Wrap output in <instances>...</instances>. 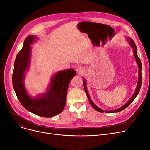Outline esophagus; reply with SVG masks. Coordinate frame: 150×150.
<instances>
[{
    "label": "esophagus",
    "mask_w": 150,
    "mask_h": 150,
    "mask_svg": "<svg viewBox=\"0 0 150 150\" xmlns=\"http://www.w3.org/2000/svg\"><path fill=\"white\" fill-rule=\"evenodd\" d=\"M84 70H85V68L83 67H81V66H78L76 68V71H77V73H82V72H83Z\"/></svg>",
    "instance_id": "34e87169"
}]
</instances>
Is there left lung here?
I'll return each mask as SVG.
<instances>
[{"instance_id":"obj_1","label":"left lung","mask_w":150,"mask_h":150,"mask_svg":"<svg viewBox=\"0 0 150 150\" xmlns=\"http://www.w3.org/2000/svg\"><path fill=\"white\" fill-rule=\"evenodd\" d=\"M126 40L129 42L130 46L132 47L133 49V52H134V57L136 60V62L138 65V67H139V79H138V83L137 85V87L136 89H135V91L134 92V93L133 94V95L132 96V97L129 99V100L128 101L126 104H125L123 105H122V107H120V108L115 109V110H103V109L99 108L98 107H97L92 102V101L91 100V99L90 98L89 94L88 93V90H87V84H86V81L83 79V86H84V89H85V91L86 93V95L87 96V98L88 99V101L90 102V103L91 104V105H92L93 108L96 110H97L99 112H101L103 113L104 112H105V113H115V112H119L120 111H122L123 110H124L125 109H126L127 107L129 106L131 103L134 100V99L136 98V96H137V95L139 94V91L140 90V87H141V85H142V63H141V61L140 59H139V57L137 55V46L135 45L134 41H133V40L130 38V37H126Z\"/></svg>"}]
</instances>
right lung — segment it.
Segmentation results:
<instances>
[{"mask_svg":"<svg viewBox=\"0 0 150 150\" xmlns=\"http://www.w3.org/2000/svg\"><path fill=\"white\" fill-rule=\"evenodd\" d=\"M35 39H37L36 36H28L22 49L17 54L14 63L13 87L19 102L25 109L40 117L51 118L61 113L65 108L69 83L76 71L73 69L59 71L51 78L45 93L31 97L28 94L24 81L30 62V45Z\"/></svg>","mask_w":150,"mask_h":150,"instance_id":"obj_1","label":"right lung"}]
</instances>
